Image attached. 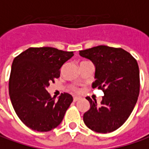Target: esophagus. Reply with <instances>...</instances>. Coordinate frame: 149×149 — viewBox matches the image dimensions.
<instances>
[{
	"instance_id": "34e87169",
	"label": "esophagus",
	"mask_w": 149,
	"mask_h": 149,
	"mask_svg": "<svg viewBox=\"0 0 149 149\" xmlns=\"http://www.w3.org/2000/svg\"><path fill=\"white\" fill-rule=\"evenodd\" d=\"M79 99H80L79 97H73V102H77V101L79 100Z\"/></svg>"
}]
</instances>
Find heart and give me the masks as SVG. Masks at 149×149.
Instances as JSON below:
<instances>
[{"mask_svg":"<svg viewBox=\"0 0 149 149\" xmlns=\"http://www.w3.org/2000/svg\"><path fill=\"white\" fill-rule=\"evenodd\" d=\"M72 90L73 92H75V93H79V92H80V90H79L77 87H72Z\"/></svg>","mask_w":149,"mask_h":149,"instance_id":"heart-1","label":"heart"}]
</instances>
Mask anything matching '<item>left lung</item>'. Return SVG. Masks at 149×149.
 I'll list each match as a JSON object with an SVG mask.
<instances>
[{"label": "left lung", "mask_w": 149, "mask_h": 149, "mask_svg": "<svg viewBox=\"0 0 149 149\" xmlns=\"http://www.w3.org/2000/svg\"><path fill=\"white\" fill-rule=\"evenodd\" d=\"M96 67L93 88L104 93L100 104L87 97L90 109L83 121L94 132L107 133L119 128L133 112L140 90L139 69L136 59L123 49L97 46L80 51Z\"/></svg>", "instance_id": "8db88e82"}]
</instances>
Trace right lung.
<instances>
[{
    "label": "right lung",
    "instance_id": "1",
    "mask_svg": "<svg viewBox=\"0 0 149 149\" xmlns=\"http://www.w3.org/2000/svg\"><path fill=\"white\" fill-rule=\"evenodd\" d=\"M73 55L53 47H30L13 60L10 101L18 118L32 130L48 132L62 123L72 97L63 93L56 100L46 88L60 77L62 66Z\"/></svg>",
    "mask_w": 149,
    "mask_h": 149
}]
</instances>
